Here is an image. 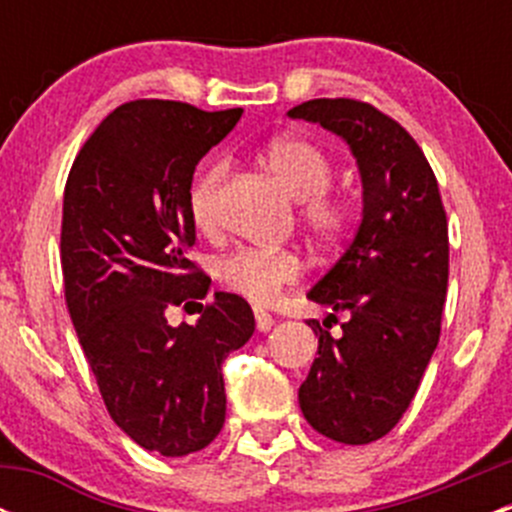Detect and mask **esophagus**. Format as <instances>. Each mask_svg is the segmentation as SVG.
I'll use <instances>...</instances> for the list:
<instances>
[{"label": "esophagus", "instance_id": "1", "mask_svg": "<svg viewBox=\"0 0 512 512\" xmlns=\"http://www.w3.org/2000/svg\"><path fill=\"white\" fill-rule=\"evenodd\" d=\"M255 324H257V332H270V329L275 327V319H272L267 312H262V309H255Z\"/></svg>", "mask_w": 512, "mask_h": 512}]
</instances>
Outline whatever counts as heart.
Listing matches in <instances>:
<instances>
[{
    "mask_svg": "<svg viewBox=\"0 0 512 512\" xmlns=\"http://www.w3.org/2000/svg\"><path fill=\"white\" fill-rule=\"evenodd\" d=\"M267 168L277 180L302 200V220L312 235L322 242H334L352 225V208L347 200L327 193L332 185V163L327 153L312 141L299 136H282L270 143L265 153ZM225 175V163L205 165L190 188V215L193 223L203 230L215 225V198L220 180ZM304 270L302 257L294 250H265V247H242L232 252L218 265V280L227 289L255 304H270L280 297L287 285H292Z\"/></svg>",
    "mask_w": 512,
    "mask_h": 512,
    "instance_id": "1",
    "label": "heart"
}]
</instances>
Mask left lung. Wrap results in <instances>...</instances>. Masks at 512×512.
Instances as JSON below:
<instances>
[{
    "label": "left lung",
    "instance_id": "1",
    "mask_svg": "<svg viewBox=\"0 0 512 512\" xmlns=\"http://www.w3.org/2000/svg\"><path fill=\"white\" fill-rule=\"evenodd\" d=\"M342 138L361 175L352 245L307 297L347 312L332 337L309 319L317 356L299 386L314 431L361 446L386 436L416 396L431 361L448 287V223L436 175L394 118L354 98H314L287 111Z\"/></svg>",
    "mask_w": 512,
    "mask_h": 512
}]
</instances>
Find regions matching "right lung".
Segmentation results:
<instances>
[{"instance_id": "obj_1", "label": "right lung", "mask_w": 512, "mask_h": 512, "mask_svg": "<svg viewBox=\"0 0 512 512\" xmlns=\"http://www.w3.org/2000/svg\"><path fill=\"white\" fill-rule=\"evenodd\" d=\"M242 108L200 111L180 101L118 106L71 165L61 267L71 322L108 414L146 451H200L225 423L223 361L245 347L255 314L237 294L208 297L210 277L185 257L195 245L190 185L200 158ZM195 303V325L164 312Z\"/></svg>"}]
</instances>
